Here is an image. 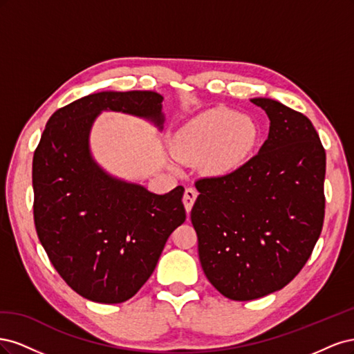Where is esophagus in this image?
<instances>
[{"mask_svg": "<svg viewBox=\"0 0 354 354\" xmlns=\"http://www.w3.org/2000/svg\"><path fill=\"white\" fill-rule=\"evenodd\" d=\"M196 198H198V192H196V189H194V187H187V189L185 190L183 203H185V208H186V211H187V212H190L192 207H194V203H195Z\"/></svg>", "mask_w": 354, "mask_h": 354, "instance_id": "esophagus-1", "label": "esophagus"}]
</instances>
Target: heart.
Instances as JSON below:
<instances>
[{
  "label": "heart",
  "instance_id": "b5f03b06",
  "mask_svg": "<svg viewBox=\"0 0 354 354\" xmlns=\"http://www.w3.org/2000/svg\"><path fill=\"white\" fill-rule=\"evenodd\" d=\"M257 142V128L250 118L216 108L186 122L173 137V152L185 162L198 160L209 151L207 168L226 174L239 168Z\"/></svg>",
  "mask_w": 354,
  "mask_h": 354
}]
</instances>
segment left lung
Returning <instances> with one entry per match:
<instances>
[{
  "mask_svg": "<svg viewBox=\"0 0 354 354\" xmlns=\"http://www.w3.org/2000/svg\"><path fill=\"white\" fill-rule=\"evenodd\" d=\"M251 102L269 116V137L238 169L198 180L190 212L203 273L234 301L291 282L312 255L325 217L326 153L313 124L273 99Z\"/></svg>",
  "mask_w": 354,
  "mask_h": 354,
  "instance_id": "obj_1",
  "label": "left lung"
}]
</instances>
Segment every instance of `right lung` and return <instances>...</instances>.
Instances as JSON below:
<instances>
[{"label":"right lung","instance_id":"1","mask_svg":"<svg viewBox=\"0 0 354 354\" xmlns=\"http://www.w3.org/2000/svg\"><path fill=\"white\" fill-rule=\"evenodd\" d=\"M164 97L155 91H102L51 115L34 153V220L51 264L75 292L118 304L153 273L169 234L186 220L185 187L165 195L115 178L90 152L103 111L145 118L162 130Z\"/></svg>","mask_w":354,"mask_h":354}]
</instances>
